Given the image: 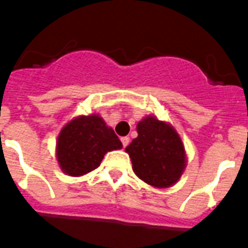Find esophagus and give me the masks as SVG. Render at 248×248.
Wrapping results in <instances>:
<instances>
[{"mask_svg":"<svg viewBox=\"0 0 248 248\" xmlns=\"http://www.w3.org/2000/svg\"><path fill=\"white\" fill-rule=\"evenodd\" d=\"M121 142H122V145H124V147H126V146L129 145L130 138H129V137H122V138H121Z\"/></svg>","mask_w":248,"mask_h":248,"instance_id":"34e87169","label":"esophagus"}]
</instances>
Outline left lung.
<instances>
[{
  "label": "left lung",
  "mask_w": 248,
  "mask_h": 248,
  "mask_svg": "<svg viewBox=\"0 0 248 248\" xmlns=\"http://www.w3.org/2000/svg\"><path fill=\"white\" fill-rule=\"evenodd\" d=\"M137 133L126 147L137 177L158 188L175 185L186 167L185 146L175 129L149 115L138 122Z\"/></svg>",
  "instance_id": "8db88e82"
}]
</instances>
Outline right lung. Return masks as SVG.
<instances>
[{
  "label": "right lung",
  "instance_id": "obj_1",
  "mask_svg": "<svg viewBox=\"0 0 248 248\" xmlns=\"http://www.w3.org/2000/svg\"><path fill=\"white\" fill-rule=\"evenodd\" d=\"M122 149L114 130L98 114L81 115L62 127L57 140V161L70 177L95 170L106 153Z\"/></svg>",
  "mask_w": 248,
  "mask_h": 248
}]
</instances>
